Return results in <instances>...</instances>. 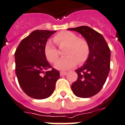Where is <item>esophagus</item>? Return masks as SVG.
Instances as JSON below:
<instances>
[{
    "mask_svg": "<svg viewBox=\"0 0 125 125\" xmlns=\"http://www.w3.org/2000/svg\"><path fill=\"white\" fill-rule=\"evenodd\" d=\"M67 73V72H60V76H63V75H66Z\"/></svg>",
    "mask_w": 125,
    "mask_h": 125,
    "instance_id": "34e87169",
    "label": "esophagus"
}]
</instances>
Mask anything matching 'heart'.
<instances>
[{
  "label": "heart",
  "mask_w": 125,
  "mask_h": 125,
  "mask_svg": "<svg viewBox=\"0 0 125 125\" xmlns=\"http://www.w3.org/2000/svg\"><path fill=\"white\" fill-rule=\"evenodd\" d=\"M53 41L58 46H67L64 55H67L58 60L55 68L60 70H67L74 67L78 62L83 63L89 55V46L86 40L78 38L74 32L63 31L58 32L53 37ZM44 55L49 62L53 63L58 59V50L50 42H46L44 48Z\"/></svg>",
  "instance_id": "heart-1"
}]
</instances>
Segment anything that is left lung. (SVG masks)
<instances>
[{"instance_id":"obj_1","label":"left lung","mask_w":125,"mask_h":125,"mask_svg":"<svg viewBox=\"0 0 125 125\" xmlns=\"http://www.w3.org/2000/svg\"><path fill=\"white\" fill-rule=\"evenodd\" d=\"M82 34L89 46L88 58L82 67L75 71L78 75L71 88L79 97H92L101 91L110 70L111 52L102 34L86 26L69 28Z\"/></svg>"}]
</instances>
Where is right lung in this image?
I'll list each match as a JSON object with an SVG mask.
<instances>
[{
	"instance_id": "obj_1",
	"label": "right lung",
	"mask_w": 125,
	"mask_h": 125,
	"mask_svg": "<svg viewBox=\"0 0 125 125\" xmlns=\"http://www.w3.org/2000/svg\"><path fill=\"white\" fill-rule=\"evenodd\" d=\"M56 31L35 30L21 42L15 52L16 73L22 91L36 99L50 97L55 91L60 72L44 55V45Z\"/></svg>"
}]
</instances>
